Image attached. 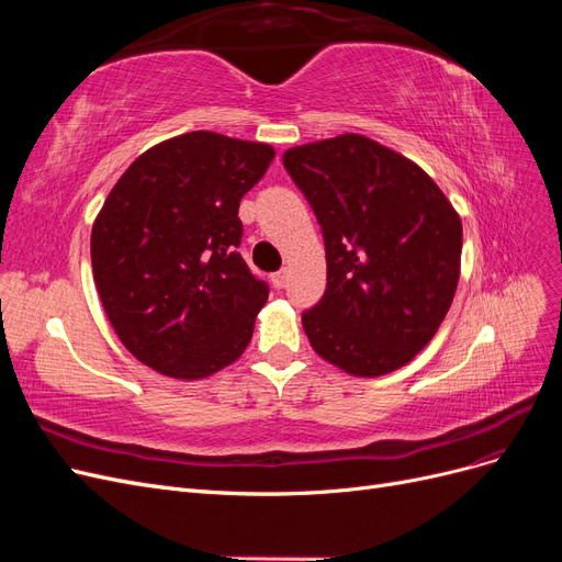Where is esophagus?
Segmentation results:
<instances>
[{"mask_svg":"<svg viewBox=\"0 0 562 562\" xmlns=\"http://www.w3.org/2000/svg\"><path fill=\"white\" fill-rule=\"evenodd\" d=\"M271 283H274V288H285V283H288V274H285V269L277 271V274H271Z\"/></svg>","mask_w":562,"mask_h":562,"instance_id":"obj_1","label":"esophagus"}]
</instances>
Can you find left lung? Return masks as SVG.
Here are the masks:
<instances>
[{
    "instance_id": "8db88e82",
    "label": "left lung",
    "mask_w": 562,
    "mask_h": 562,
    "mask_svg": "<svg viewBox=\"0 0 562 562\" xmlns=\"http://www.w3.org/2000/svg\"><path fill=\"white\" fill-rule=\"evenodd\" d=\"M283 166L326 244L328 283L302 326L356 378L411 363L443 323L459 281L462 223L417 164L363 135L288 149Z\"/></svg>"
}]
</instances>
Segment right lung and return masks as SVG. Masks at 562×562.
I'll return each instance as SVG.
<instances>
[{
	"instance_id": "1",
	"label": "right lung",
	"mask_w": 562,
	"mask_h": 562,
	"mask_svg": "<svg viewBox=\"0 0 562 562\" xmlns=\"http://www.w3.org/2000/svg\"><path fill=\"white\" fill-rule=\"evenodd\" d=\"M274 147L211 131L147 149L91 232L100 302L124 347L161 375L199 380L246 351L269 285L236 250L239 203Z\"/></svg>"
}]
</instances>
